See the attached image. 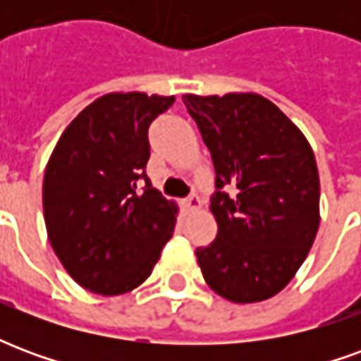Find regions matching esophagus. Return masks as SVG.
I'll use <instances>...</instances> for the list:
<instances>
[{"label": "esophagus", "instance_id": "esophagus-1", "mask_svg": "<svg viewBox=\"0 0 361 361\" xmlns=\"http://www.w3.org/2000/svg\"><path fill=\"white\" fill-rule=\"evenodd\" d=\"M183 204L188 207L189 211H197V209H201V199L195 193H191V195L183 199Z\"/></svg>", "mask_w": 361, "mask_h": 361}]
</instances>
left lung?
<instances>
[{"mask_svg": "<svg viewBox=\"0 0 361 361\" xmlns=\"http://www.w3.org/2000/svg\"><path fill=\"white\" fill-rule=\"evenodd\" d=\"M214 164L219 234L195 255L207 284L235 303L279 294L319 228V173L303 133L263 96L185 94ZM230 187L232 194L224 189Z\"/></svg>", "mask_w": 361, "mask_h": 361, "instance_id": "1", "label": "left lung"}]
</instances>
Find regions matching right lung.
I'll return each instance as SVG.
<instances>
[{
    "instance_id": "right-lung-1",
    "label": "right lung",
    "mask_w": 361,
    "mask_h": 361,
    "mask_svg": "<svg viewBox=\"0 0 361 361\" xmlns=\"http://www.w3.org/2000/svg\"><path fill=\"white\" fill-rule=\"evenodd\" d=\"M173 96L111 92L67 126L46 166L48 238L66 271L94 294L149 279L172 238L178 207L150 185L149 127Z\"/></svg>"
}]
</instances>
